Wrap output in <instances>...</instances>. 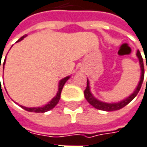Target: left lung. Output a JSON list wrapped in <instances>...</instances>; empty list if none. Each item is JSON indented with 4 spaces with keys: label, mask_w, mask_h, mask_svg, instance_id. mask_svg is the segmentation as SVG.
<instances>
[{
    "label": "left lung",
    "mask_w": 147,
    "mask_h": 147,
    "mask_svg": "<svg viewBox=\"0 0 147 147\" xmlns=\"http://www.w3.org/2000/svg\"><path fill=\"white\" fill-rule=\"evenodd\" d=\"M136 56L139 59V63H140V65H141V80L136 87V89H135V91L131 94L129 97H127L126 99L121 100L120 102H117V103H105V102H102L100 100H97L96 98H94L93 96V94H91L90 92V88H89V80L87 79V87L84 90V97L85 99L87 100V101L89 102V104L94 107L95 109H98L100 110H105V111H114V110H118L122 109L123 107H125L126 105H128L131 100H133L138 94V92L140 91V89L142 88V83H143V79H144V64H143V59H142V54L140 53V51L138 50L137 53H136ZM146 69H147V64H146ZM147 82V79H146Z\"/></svg>",
    "instance_id": "left-lung-1"
}]
</instances>
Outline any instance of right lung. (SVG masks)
I'll return each instance as SVG.
<instances>
[{"mask_svg": "<svg viewBox=\"0 0 147 147\" xmlns=\"http://www.w3.org/2000/svg\"><path fill=\"white\" fill-rule=\"evenodd\" d=\"M26 36H23V37H22L17 42H19V41H22L24 37H26ZM5 61H4V63H3V69H4V65H5ZM0 69H1V62H0ZM70 78V76H68V77H65L64 79H61L60 81H59V84H58V93H57V95L53 99V100H51L50 102H48V104L47 105H45L44 106H42V107H33V108H28V107H25V106H22V105H21V107L22 108V109H24L26 111H29V112H35V113H44V112H47L48 110H52L53 108H54L55 106H56V105L58 103V101L60 100V96H61V92H62V89L63 88V85H64V84L68 81V79Z\"/></svg>", "mask_w": 147, "mask_h": 147, "instance_id": "right-lung-1", "label": "right lung"}]
</instances>
